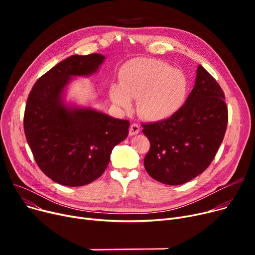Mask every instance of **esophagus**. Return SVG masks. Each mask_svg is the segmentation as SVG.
<instances>
[{
  "instance_id": "esophagus-1",
  "label": "esophagus",
  "mask_w": 255,
  "mask_h": 255,
  "mask_svg": "<svg viewBox=\"0 0 255 255\" xmlns=\"http://www.w3.org/2000/svg\"><path fill=\"white\" fill-rule=\"evenodd\" d=\"M139 131H140L139 125L136 124V123H133L129 128V134L130 135H135V134H137V133H139Z\"/></svg>"
}]
</instances>
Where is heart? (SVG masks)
<instances>
[{
  "label": "heart",
  "instance_id": "b5f03b06",
  "mask_svg": "<svg viewBox=\"0 0 255 255\" xmlns=\"http://www.w3.org/2000/svg\"><path fill=\"white\" fill-rule=\"evenodd\" d=\"M188 82L185 74L162 61L134 59L120 70V85L110 88L115 104L129 111L131 98L137 99L139 114L146 120L159 121L175 115L183 106Z\"/></svg>",
  "mask_w": 255,
  "mask_h": 255
}]
</instances>
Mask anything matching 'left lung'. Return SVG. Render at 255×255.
<instances>
[{
	"instance_id": "8db88e82",
	"label": "left lung",
	"mask_w": 255,
	"mask_h": 255,
	"mask_svg": "<svg viewBox=\"0 0 255 255\" xmlns=\"http://www.w3.org/2000/svg\"><path fill=\"white\" fill-rule=\"evenodd\" d=\"M229 112L224 93L203 66L181 109L168 119L142 124L150 140L144 168L156 181L181 185L205 171L223 140Z\"/></svg>"
}]
</instances>
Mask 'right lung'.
I'll use <instances>...</instances> for the list:
<instances>
[{
	"label": "right lung",
	"instance_id": "1",
	"mask_svg": "<svg viewBox=\"0 0 255 255\" xmlns=\"http://www.w3.org/2000/svg\"><path fill=\"white\" fill-rule=\"evenodd\" d=\"M104 56H71L35 83L26 100L23 129L35 161L61 185L84 186L98 179L115 145L128 135L129 121L92 109L68 107L62 94L72 76L96 72Z\"/></svg>",
	"mask_w": 255,
	"mask_h": 255
}]
</instances>
